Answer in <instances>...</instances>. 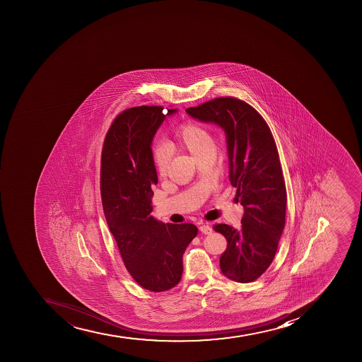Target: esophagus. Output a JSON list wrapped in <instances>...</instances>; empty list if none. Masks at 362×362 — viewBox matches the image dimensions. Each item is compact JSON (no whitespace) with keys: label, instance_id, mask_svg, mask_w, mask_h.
Here are the masks:
<instances>
[{"label":"esophagus","instance_id":"34e87169","mask_svg":"<svg viewBox=\"0 0 362 362\" xmlns=\"http://www.w3.org/2000/svg\"><path fill=\"white\" fill-rule=\"evenodd\" d=\"M199 230L202 231V234L209 235L211 234V226L208 223H202L200 224V227H199Z\"/></svg>","mask_w":362,"mask_h":362}]
</instances>
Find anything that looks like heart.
<instances>
[{
	"label": "heart",
	"instance_id": "obj_1",
	"mask_svg": "<svg viewBox=\"0 0 362 362\" xmlns=\"http://www.w3.org/2000/svg\"><path fill=\"white\" fill-rule=\"evenodd\" d=\"M169 144L185 149L195 158H198L207 151H213L214 147L213 139L207 128L195 122L180 124ZM153 163L158 176L164 177L167 175L169 169V155L162 144L153 148Z\"/></svg>",
	"mask_w": 362,
	"mask_h": 362
}]
</instances>
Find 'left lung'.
Masks as SVG:
<instances>
[{"mask_svg": "<svg viewBox=\"0 0 362 362\" xmlns=\"http://www.w3.org/2000/svg\"><path fill=\"white\" fill-rule=\"evenodd\" d=\"M186 112L227 134L229 180L244 215L240 229L213 227L227 240L220 267L234 281H255L272 264L286 221L287 192L272 132L255 107L235 97H218Z\"/></svg>", "mask_w": 362, "mask_h": 362, "instance_id": "1", "label": "left lung"}]
</instances>
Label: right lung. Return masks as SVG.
<instances>
[{
    "label": "right lung",
    "mask_w": 362,
    "mask_h": 362,
    "mask_svg": "<svg viewBox=\"0 0 362 362\" xmlns=\"http://www.w3.org/2000/svg\"><path fill=\"white\" fill-rule=\"evenodd\" d=\"M165 112L162 106L124 110L106 133L100 158V195L110 230L132 278L155 293L178 285L182 253L198 234L194 224L162 223L149 215L157 184L151 141Z\"/></svg>",
    "instance_id": "obj_1"
}]
</instances>
